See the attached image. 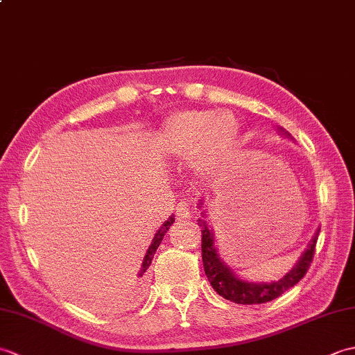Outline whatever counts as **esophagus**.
<instances>
[{"mask_svg":"<svg viewBox=\"0 0 355 355\" xmlns=\"http://www.w3.org/2000/svg\"><path fill=\"white\" fill-rule=\"evenodd\" d=\"M175 215H177V220H189L192 215L191 202H187V201L178 202V206L175 209Z\"/></svg>","mask_w":355,"mask_h":355,"instance_id":"obj_1","label":"esophagus"}]
</instances>
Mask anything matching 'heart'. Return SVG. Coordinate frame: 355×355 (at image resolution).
I'll return each mask as SVG.
<instances>
[{
  "label": "heart",
  "instance_id": "b5f03b06",
  "mask_svg": "<svg viewBox=\"0 0 355 355\" xmlns=\"http://www.w3.org/2000/svg\"><path fill=\"white\" fill-rule=\"evenodd\" d=\"M239 137V122L229 112L187 110L166 119L157 135V148L173 157L193 154L197 171L212 172L235 155Z\"/></svg>",
  "mask_w": 355,
  "mask_h": 355
}]
</instances>
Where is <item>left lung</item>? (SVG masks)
<instances>
[{
    "instance_id": "left-lung-1",
    "label": "left lung",
    "mask_w": 355,
    "mask_h": 355,
    "mask_svg": "<svg viewBox=\"0 0 355 355\" xmlns=\"http://www.w3.org/2000/svg\"><path fill=\"white\" fill-rule=\"evenodd\" d=\"M198 225L201 229L202 267H205V273L209 279L210 285H212L214 290L224 299L243 305L270 302V300L277 299L286 290H290L291 286L296 285L300 279L306 275L308 268L311 266L319 235V233H315L310 247L306 248V252L302 254V258L297 262V266L294 267L288 275L279 279L277 282L252 284L241 281V279L233 275L230 268L220 259V256H218L216 248L214 245V235L207 227V223L205 220H198Z\"/></svg>"
}]
</instances>
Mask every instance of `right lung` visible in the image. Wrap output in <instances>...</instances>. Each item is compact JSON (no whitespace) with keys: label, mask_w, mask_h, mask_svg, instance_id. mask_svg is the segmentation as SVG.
Listing matches in <instances>:
<instances>
[{"label":"right lung","mask_w":355,"mask_h":355,"mask_svg":"<svg viewBox=\"0 0 355 355\" xmlns=\"http://www.w3.org/2000/svg\"><path fill=\"white\" fill-rule=\"evenodd\" d=\"M173 221H175V218L171 216L169 220L166 221V223L162 225V229L155 233V236H154V239H153V244L149 245L148 252H146V256H145V259H143L141 270L139 271V277H140L139 281H137V284H139V285H141V284H143V281H145V273H146V270H148V267L150 266V262H153V258H154V254H155V252H157L158 245L162 244L163 236L166 235V232L169 230V227H171V225L173 224Z\"/></svg>","instance_id":"add662e5"}]
</instances>
